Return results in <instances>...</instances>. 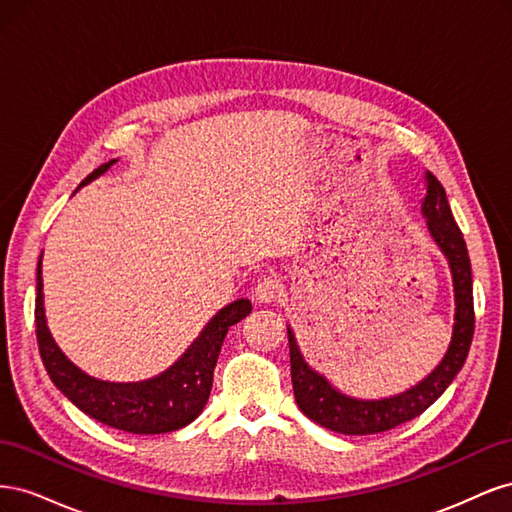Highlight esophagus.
I'll return each instance as SVG.
<instances>
[{"label":"esophagus","mask_w":512,"mask_h":512,"mask_svg":"<svg viewBox=\"0 0 512 512\" xmlns=\"http://www.w3.org/2000/svg\"><path fill=\"white\" fill-rule=\"evenodd\" d=\"M277 294H280V284L271 280V277H262V280L254 288V299H256V303H262V305L271 303Z\"/></svg>","instance_id":"34e87169"}]
</instances>
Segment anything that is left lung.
<instances>
[{
    "label": "left lung",
    "mask_w": 512,
    "mask_h": 512,
    "mask_svg": "<svg viewBox=\"0 0 512 512\" xmlns=\"http://www.w3.org/2000/svg\"><path fill=\"white\" fill-rule=\"evenodd\" d=\"M427 194L421 213L427 220L431 239L448 260L455 288V324L453 337L444 359L427 378L406 393L384 399H356L339 393L335 386L309 367L297 346V337L288 327L290 346V374L294 399L301 412L320 427H327L346 436H367V433L389 431L401 423H408L423 414L436 401L468 359L474 335V297H472V267L466 241L453 218L442 183L431 173H425Z\"/></svg>",
    "instance_id": "obj_1"
}]
</instances>
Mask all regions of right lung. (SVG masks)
<instances>
[{
  "label": "right lung",
  "mask_w": 512,
  "mask_h": 512,
  "mask_svg": "<svg viewBox=\"0 0 512 512\" xmlns=\"http://www.w3.org/2000/svg\"><path fill=\"white\" fill-rule=\"evenodd\" d=\"M117 160L98 166L81 185L98 179ZM252 303L237 299L215 314L192 346L160 376L143 382H104L87 376L59 350L46 327L42 294V256L36 269V337L42 363L57 389L96 421L130 433H166L190 425L203 412L213 369L232 324L250 316Z\"/></svg>",
  "instance_id": "1"
}]
</instances>
